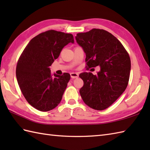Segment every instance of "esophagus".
Wrapping results in <instances>:
<instances>
[{
  "instance_id": "obj_1",
  "label": "esophagus",
  "mask_w": 150,
  "mask_h": 150,
  "mask_svg": "<svg viewBox=\"0 0 150 150\" xmlns=\"http://www.w3.org/2000/svg\"><path fill=\"white\" fill-rule=\"evenodd\" d=\"M70 76L72 79H77L79 77V74L77 73H70Z\"/></svg>"
}]
</instances>
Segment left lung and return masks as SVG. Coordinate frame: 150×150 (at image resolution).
Here are the masks:
<instances>
[{"label":"left lung","instance_id":"left-lung-1","mask_svg":"<svg viewBox=\"0 0 150 150\" xmlns=\"http://www.w3.org/2000/svg\"><path fill=\"white\" fill-rule=\"evenodd\" d=\"M86 53V67L99 66L96 75L84 72L79 75L84 85L80 91L84 103L92 109L104 110L110 107L128 86L131 61L120 41L108 31L93 28L75 37Z\"/></svg>","mask_w":150,"mask_h":150}]
</instances>
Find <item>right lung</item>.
I'll return each mask as SVG.
<instances>
[{
  "label": "right lung",
  "instance_id": "right-lung-1",
  "mask_svg": "<svg viewBox=\"0 0 150 150\" xmlns=\"http://www.w3.org/2000/svg\"><path fill=\"white\" fill-rule=\"evenodd\" d=\"M69 42H74L72 34L46 31L33 38L19 57L16 68L18 86L28 103L38 110H52L62 100L70 75L53 76L50 66Z\"/></svg>",
  "mask_w": 150,
  "mask_h": 150
}]
</instances>
